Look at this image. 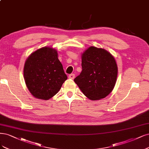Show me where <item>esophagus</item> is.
<instances>
[{"mask_svg":"<svg viewBox=\"0 0 149 149\" xmlns=\"http://www.w3.org/2000/svg\"><path fill=\"white\" fill-rule=\"evenodd\" d=\"M74 77H75V74H74V73L70 74L68 76V78H69L70 79H74Z\"/></svg>","mask_w":149,"mask_h":149,"instance_id":"obj_1","label":"esophagus"}]
</instances>
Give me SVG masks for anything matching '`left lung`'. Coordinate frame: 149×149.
I'll return each instance as SVG.
<instances>
[{
    "mask_svg": "<svg viewBox=\"0 0 149 149\" xmlns=\"http://www.w3.org/2000/svg\"><path fill=\"white\" fill-rule=\"evenodd\" d=\"M82 71L74 81L91 100L105 98L113 89L118 74L114 57L107 50L90 47L82 55Z\"/></svg>",
    "mask_w": 149,
    "mask_h": 149,
    "instance_id": "obj_1",
    "label": "left lung"
}]
</instances>
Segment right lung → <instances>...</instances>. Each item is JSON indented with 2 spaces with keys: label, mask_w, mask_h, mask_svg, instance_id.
I'll use <instances>...</instances> for the list:
<instances>
[{
  "label": "right lung",
  "mask_w": 149,
  "mask_h": 149,
  "mask_svg": "<svg viewBox=\"0 0 149 149\" xmlns=\"http://www.w3.org/2000/svg\"><path fill=\"white\" fill-rule=\"evenodd\" d=\"M24 78L28 89L38 99L48 100L67 79L57 51L43 47L30 55L24 64Z\"/></svg>",
  "instance_id": "add662e5"
}]
</instances>
